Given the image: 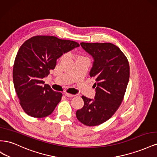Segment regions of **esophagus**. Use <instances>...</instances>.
I'll return each instance as SVG.
<instances>
[{
    "label": "esophagus",
    "mask_w": 157,
    "mask_h": 157,
    "mask_svg": "<svg viewBox=\"0 0 157 157\" xmlns=\"http://www.w3.org/2000/svg\"><path fill=\"white\" fill-rule=\"evenodd\" d=\"M65 96L68 97V98H72V97H74V96H75V95L71 94H68V93H65Z\"/></svg>",
    "instance_id": "34e87169"
}]
</instances>
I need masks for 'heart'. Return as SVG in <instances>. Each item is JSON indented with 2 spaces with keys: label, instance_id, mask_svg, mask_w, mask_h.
Instances as JSON below:
<instances>
[{
  "label": "heart",
  "instance_id": "heart-1",
  "mask_svg": "<svg viewBox=\"0 0 157 157\" xmlns=\"http://www.w3.org/2000/svg\"><path fill=\"white\" fill-rule=\"evenodd\" d=\"M82 58V57H80V56H79V57H78L77 59H78V58Z\"/></svg>",
  "mask_w": 157,
  "mask_h": 157
}]
</instances>
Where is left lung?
<instances>
[{
    "label": "left lung",
    "mask_w": 157,
    "mask_h": 157,
    "mask_svg": "<svg viewBox=\"0 0 157 157\" xmlns=\"http://www.w3.org/2000/svg\"><path fill=\"white\" fill-rule=\"evenodd\" d=\"M80 45L94 58L90 76L96 79V95L94 99L82 96L84 106L76 116L84 125L94 126L109 120L119 107L129 81V63L112 43L81 42Z\"/></svg>",
    "instance_id": "1"
}]
</instances>
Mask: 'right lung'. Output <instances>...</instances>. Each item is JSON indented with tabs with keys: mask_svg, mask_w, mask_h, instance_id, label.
I'll return each instance as SVG.
<instances>
[{
	"mask_svg": "<svg viewBox=\"0 0 157 157\" xmlns=\"http://www.w3.org/2000/svg\"><path fill=\"white\" fill-rule=\"evenodd\" d=\"M80 45L54 36H35L19 49L13 67V82L23 111L32 117L50 115L62 94L55 92L42 78L47 77L63 54Z\"/></svg>",
	"mask_w": 157,
	"mask_h": 157,
	"instance_id": "add662e5",
	"label": "right lung"
}]
</instances>
